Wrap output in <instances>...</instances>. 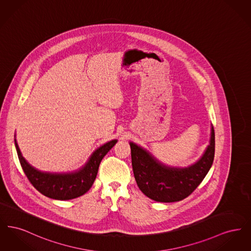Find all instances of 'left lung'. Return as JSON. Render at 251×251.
<instances>
[{
  "label": "left lung",
  "instance_id": "left-lung-1",
  "mask_svg": "<svg viewBox=\"0 0 251 251\" xmlns=\"http://www.w3.org/2000/svg\"><path fill=\"white\" fill-rule=\"evenodd\" d=\"M215 130L212 125L210 145L195 164L187 167H169L150 151L130 142L131 166L139 189L158 202H175L191 195L201 184L215 158Z\"/></svg>",
  "mask_w": 251,
  "mask_h": 251
}]
</instances>
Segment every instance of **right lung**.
Here are the masks:
<instances>
[{"instance_id":"right-lung-1","label":"right lung","mask_w":251,"mask_h":251,"mask_svg":"<svg viewBox=\"0 0 251 251\" xmlns=\"http://www.w3.org/2000/svg\"><path fill=\"white\" fill-rule=\"evenodd\" d=\"M117 142L118 140L114 139L98 148L84 166L76 171L50 173L40 171L32 167L22 155L15 138V146L19 160L29 181L42 195L58 201L72 200L83 196L88 191L97 177L100 161Z\"/></svg>"}]
</instances>
